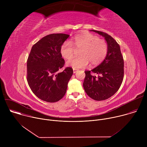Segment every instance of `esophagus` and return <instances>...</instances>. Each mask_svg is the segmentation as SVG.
<instances>
[{
  "label": "esophagus",
  "mask_w": 147,
  "mask_h": 147,
  "mask_svg": "<svg viewBox=\"0 0 147 147\" xmlns=\"http://www.w3.org/2000/svg\"><path fill=\"white\" fill-rule=\"evenodd\" d=\"M77 71V70H76V69H73V73H76Z\"/></svg>",
  "instance_id": "1"
}]
</instances>
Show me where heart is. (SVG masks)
<instances>
[{
  "label": "heart",
  "instance_id": "1",
  "mask_svg": "<svg viewBox=\"0 0 147 147\" xmlns=\"http://www.w3.org/2000/svg\"><path fill=\"white\" fill-rule=\"evenodd\" d=\"M80 49L79 57L67 61L66 65L77 69L86 67L89 63L96 66L105 59L108 52L107 42L98 36L86 32L74 36L70 42L66 41L60 48V53L65 59H70L75 52Z\"/></svg>",
  "mask_w": 147,
  "mask_h": 147
}]
</instances>
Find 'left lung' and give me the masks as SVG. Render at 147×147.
<instances>
[{
  "label": "left lung",
  "mask_w": 147,
  "mask_h": 147,
  "mask_svg": "<svg viewBox=\"0 0 147 147\" xmlns=\"http://www.w3.org/2000/svg\"><path fill=\"white\" fill-rule=\"evenodd\" d=\"M91 31L105 38L108 52L99 66L91 71H85L83 87L91 98L103 100L113 96L120 88L124 77V60L119 45L111 35L99 31Z\"/></svg>",
  "instance_id": "1"
}]
</instances>
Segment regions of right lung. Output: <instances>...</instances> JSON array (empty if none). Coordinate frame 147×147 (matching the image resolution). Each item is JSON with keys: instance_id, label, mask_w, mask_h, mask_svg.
I'll return each instance as SVG.
<instances>
[{"instance_id": "right-lung-1", "label": "right lung", "mask_w": 147, "mask_h": 147, "mask_svg": "<svg viewBox=\"0 0 147 147\" xmlns=\"http://www.w3.org/2000/svg\"><path fill=\"white\" fill-rule=\"evenodd\" d=\"M69 35L52 34L38 41L31 50L27 62V80L32 92L41 100L56 102L64 96L73 70L59 69L65 61L60 48Z\"/></svg>"}]
</instances>
